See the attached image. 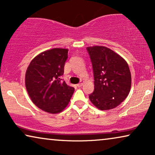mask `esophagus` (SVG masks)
Here are the masks:
<instances>
[{
    "instance_id": "obj_1",
    "label": "esophagus",
    "mask_w": 155,
    "mask_h": 155,
    "mask_svg": "<svg viewBox=\"0 0 155 155\" xmlns=\"http://www.w3.org/2000/svg\"><path fill=\"white\" fill-rule=\"evenodd\" d=\"M82 84H83V82H80V83H78L77 84V86L78 87H80L82 86Z\"/></svg>"
}]
</instances>
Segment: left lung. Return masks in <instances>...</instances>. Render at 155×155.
I'll list each match as a JSON object with an SVG mask.
<instances>
[{
    "instance_id": "left-lung-1",
    "label": "left lung",
    "mask_w": 155,
    "mask_h": 155,
    "mask_svg": "<svg viewBox=\"0 0 155 155\" xmlns=\"http://www.w3.org/2000/svg\"><path fill=\"white\" fill-rule=\"evenodd\" d=\"M94 73V90L89 98L100 110L118 107L128 97L131 87L128 65L121 56L101 46L87 48Z\"/></svg>"
}]
</instances>
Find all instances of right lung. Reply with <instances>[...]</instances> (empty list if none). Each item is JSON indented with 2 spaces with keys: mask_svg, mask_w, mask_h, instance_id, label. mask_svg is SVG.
<instances>
[{
  "mask_svg": "<svg viewBox=\"0 0 155 155\" xmlns=\"http://www.w3.org/2000/svg\"><path fill=\"white\" fill-rule=\"evenodd\" d=\"M68 49L52 48L39 54L27 68L25 86L32 102L43 111L58 114L68 104L75 89L63 81Z\"/></svg>",
  "mask_w": 155,
  "mask_h": 155,
  "instance_id": "right-lung-1",
  "label": "right lung"
}]
</instances>
